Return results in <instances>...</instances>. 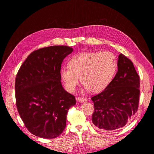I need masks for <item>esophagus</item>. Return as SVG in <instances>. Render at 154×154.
<instances>
[{
  "label": "esophagus",
  "mask_w": 154,
  "mask_h": 154,
  "mask_svg": "<svg viewBox=\"0 0 154 154\" xmlns=\"http://www.w3.org/2000/svg\"><path fill=\"white\" fill-rule=\"evenodd\" d=\"M77 101L80 102V103H84V102L87 101V99L85 98V97H78Z\"/></svg>",
  "instance_id": "esophagus-1"
}]
</instances>
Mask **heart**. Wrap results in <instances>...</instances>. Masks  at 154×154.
Instances as JSON below:
<instances>
[{"mask_svg":"<svg viewBox=\"0 0 154 154\" xmlns=\"http://www.w3.org/2000/svg\"><path fill=\"white\" fill-rule=\"evenodd\" d=\"M69 66L60 70V76L67 91H74L80 78L85 90L98 92L109 85L117 63L114 55L109 51L82 53L69 60Z\"/></svg>","mask_w":154,"mask_h":154,"instance_id":"b5f03b06","label":"heart"}]
</instances>
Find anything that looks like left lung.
<instances>
[{
    "label": "left lung",
    "instance_id": "1",
    "mask_svg": "<svg viewBox=\"0 0 154 154\" xmlns=\"http://www.w3.org/2000/svg\"><path fill=\"white\" fill-rule=\"evenodd\" d=\"M118 69L105 90L91 97L94 106L92 123L101 131H112L124 127L138 109L140 83L133 63L119 54Z\"/></svg>",
    "mask_w": 154,
    "mask_h": 154
}]
</instances>
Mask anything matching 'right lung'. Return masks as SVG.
Segmentation results:
<instances>
[{
    "mask_svg": "<svg viewBox=\"0 0 154 154\" xmlns=\"http://www.w3.org/2000/svg\"><path fill=\"white\" fill-rule=\"evenodd\" d=\"M72 48L54 45L36 50L26 59L15 79L16 105L26 127L36 136L54 139L66 127L75 97L65 91L60 69Z\"/></svg>",
    "mask_w": 154,
    "mask_h": 154,
    "instance_id": "right-lung-1",
    "label": "right lung"
}]
</instances>
